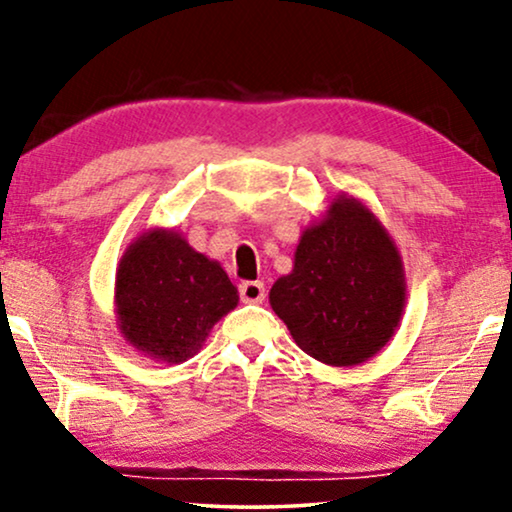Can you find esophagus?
<instances>
[{"mask_svg":"<svg viewBox=\"0 0 512 512\" xmlns=\"http://www.w3.org/2000/svg\"><path fill=\"white\" fill-rule=\"evenodd\" d=\"M240 298L244 300V303H263V300H265L263 282H242L240 284Z\"/></svg>","mask_w":512,"mask_h":512,"instance_id":"1","label":"esophagus"}]
</instances>
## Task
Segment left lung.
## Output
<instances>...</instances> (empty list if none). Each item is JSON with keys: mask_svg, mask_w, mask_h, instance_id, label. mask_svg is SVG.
Instances as JSON below:
<instances>
[{"mask_svg": "<svg viewBox=\"0 0 512 512\" xmlns=\"http://www.w3.org/2000/svg\"><path fill=\"white\" fill-rule=\"evenodd\" d=\"M270 305L296 345L328 366L368 361L391 340L405 307L403 261L387 228L352 195L303 230L293 270Z\"/></svg>", "mask_w": 512, "mask_h": 512, "instance_id": "1", "label": "left lung"}]
</instances>
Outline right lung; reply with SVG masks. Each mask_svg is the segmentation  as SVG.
<instances>
[{
	"label": "right lung",
	"instance_id": "1",
	"mask_svg": "<svg viewBox=\"0 0 512 512\" xmlns=\"http://www.w3.org/2000/svg\"><path fill=\"white\" fill-rule=\"evenodd\" d=\"M237 289L226 270L174 230L153 228L125 249L116 270V317L123 338L156 361L198 354Z\"/></svg>",
	"mask_w": 512,
	"mask_h": 512
}]
</instances>
